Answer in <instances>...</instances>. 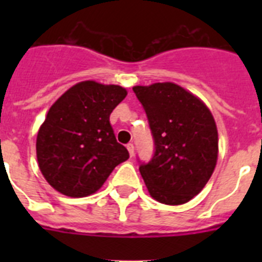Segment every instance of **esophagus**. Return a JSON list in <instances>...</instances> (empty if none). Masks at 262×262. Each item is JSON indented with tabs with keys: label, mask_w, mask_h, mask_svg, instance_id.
<instances>
[{
	"label": "esophagus",
	"mask_w": 262,
	"mask_h": 262,
	"mask_svg": "<svg viewBox=\"0 0 262 262\" xmlns=\"http://www.w3.org/2000/svg\"><path fill=\"white\" fill-rule=\"evenodd\" d=\"M127 149H128V152H129V156L133 157L134 156V149H135V148H134L133 143H128V144H127Z\"/></svg>",
	"instance_id": "1"
}]
</instances>
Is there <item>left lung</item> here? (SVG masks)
<instances>
[{"mask_svg": "<svg viewBox=\"0 0 262 262\" xmlns=\"http://www.w3.org/2000/svg\"><path fill=\"white\" fill-rule=\"evenodd\" d=\"M155 142L151 161L139 170L152 198L184 205L200 194L217 160L214 117L198 97L173 82L134 86Z\"/></svg>", "mask_w": 262, "mask_h": 262, "instance_id": "8db88e82", "label": "left lung"}]
</instances>
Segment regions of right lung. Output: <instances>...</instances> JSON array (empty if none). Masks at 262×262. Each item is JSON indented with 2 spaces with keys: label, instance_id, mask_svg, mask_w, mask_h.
Listing matches in <instances>:
<instances>
[{
  "label": "right lung",
  "instance_id": "right-lung-1",
  "mask_svg": "<svg viewBox=\"0 0 262 262\" xmlns=\"http://www.w3.org/2000/svg\"><path fill=\"white\" fill-rule=\"evenodd\" d=\"M126 96L119 85L82 81L51 106L39 128L36 157L55 190L73 198L90 195L128 159L110 124L111 111Z\"/></svg>",
  "mask_w": 262,
  "mask_h": 262
}]
</instances>
